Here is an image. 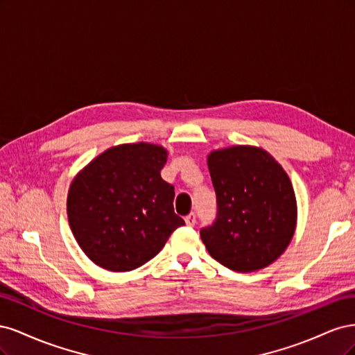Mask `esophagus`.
<instances>
[{
	"label": "esophagus",
	"mask_w": 355,
	"mask_h": 355,
	"mask_svg": "<svg viewBox=\"0 0 355 355\" xmlns=\"http://www.w3.org/2000/svg\"><path fill=\"white\" fill-rule=\"evenodd\" d=\"M185 222H187L188 227H194L196 222H197V216H196V213H194V211H191V213L188 214V216H185Z\"/></svg>",
	"instance_id": "obj_1"
}]
</instances>
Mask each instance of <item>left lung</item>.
<instances>
[{
	"instance_id": "obj_1",
	"label": "left lung",
	"mask_w": 355,
	"mask_h": 355,
	"mask_svg": "<svg viewBox=\"0 0 355 355\" xmlns=\"http://www.w3.org/2000/svg\"><path fill=\"white\" fill-rule=\"evenodd\" d=\"M218 213L200 230L213 259L250 272L272 263L296 227L295 191L283 167L261 148L232 146L207 158Z\"/></svg>"
}]
</instances>
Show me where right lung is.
I'll return each mask as SVG.
<instances>
[{
	"label": "right lung",
	"mask_w": 355,
	"mask_h": 355,
	"mask_svg": "<svg viewBox=\"0 0 355 355\" xmlns=\"http://www.w3.org/2000/svg\"><path fill=\"white\" fill-rule=\"evenodd\" d=\"M166 161L164 148L127 144L96 157L73 179L69 225L96 265L115 272L136 270L185 225L175 213V187L159 173Z\"/></svg>",
	"instance_id": "right-lung-1"
}]
</instances>
